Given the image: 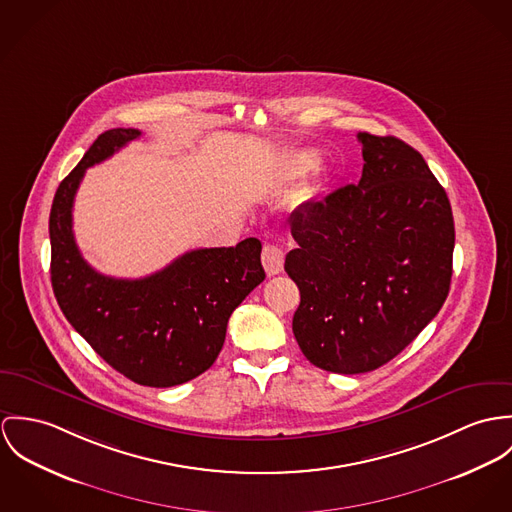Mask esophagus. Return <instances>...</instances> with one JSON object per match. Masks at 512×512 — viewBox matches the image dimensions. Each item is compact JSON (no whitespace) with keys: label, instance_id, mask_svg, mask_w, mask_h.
Wrapping results in <instances>:
<instances>
[{"label":"esophagus","instance_id":"obj_1","mask_svg":"<svg viewBox=\"0 0 512 512\" xmlns=\"http://www.w3.org/2000/svg\"><path fill=\"white\" fill-rule=\"evenodd\" d=\"M261 259H263V267H265V271H267V275H269V277L279 275V273L283 271L284 253L283 249H281L279 245L267 243V245L263 247V255H261Z\"/></svg>","mask_w":512,"mask_h":512}]
</instances>
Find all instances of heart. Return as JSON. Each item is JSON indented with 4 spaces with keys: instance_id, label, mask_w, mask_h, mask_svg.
<instances>
[{
    "instance_id": "obj_1",
    "label": "heart",
    "mask_w": 512,
    "mask_h": 512,
    "mask_svg": "<svg viewBox=\"0 0 512 512\" xmlns=\"http://www.w3.org/2000/svg\"><path fill=\"white\" fill-rule=\"evenodd\" d=\"M320 165V157L312 151H294L290 155L284 157L281 163V169L275 176V184L284 186L290 184L302 176H306L308 172L314 171Z\"/></svg>"
}]
</instances>
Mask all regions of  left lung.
Here are the masks:
<instances>
[{"label": "left lung", "mask_w": 512, "mask_h": 512, "mask_svg": "<svg viewBox=\"0 0 512 512\" xmlns=\"http://www.w3.org/2000/svg\"><path fill=\"white\" fill-rule=\"evenodd\" d=\"M363 172L290 216L298 243L284 271L300 290L292 332L326 371L379 369L440 312L455 229L446 190L397 137L359 133Z\"/></svg>", "instance_id": "obj_1"}]
</instances>
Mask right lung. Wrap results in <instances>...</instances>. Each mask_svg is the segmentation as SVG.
Masks as SVG:
<instances>
[{
    "mask_svg": "<svg viewBox=\"0 0 512 512\" xmlns=\"http://www.w3.org/2000/svg\"><path fill=\"white\" fill-rule=\"evenodd\" d=\"M141 135L110 129L57 188L51 218V283L72 328L123 377L145 387L182 385L212 367L231 312L265 281L261 241L194 249L143 279L94 271L78 251L72 204L84 172Z\"/></svg>",
    "mask_w": 512,
    "mask_h": 512,
    "instance_id": "1",
    "label": "right lung"
}]
</instances>
